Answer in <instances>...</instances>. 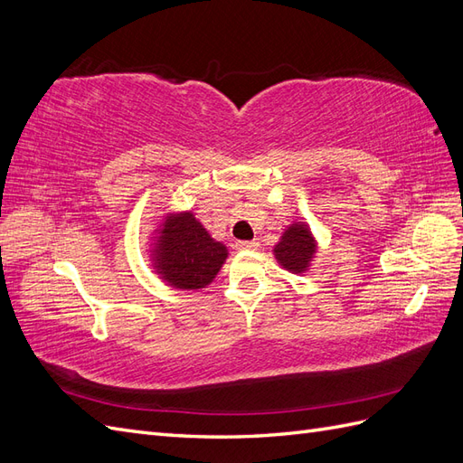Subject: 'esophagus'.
<instances>
[{
  "label": "esophagus",
  "instance_id": "esophagus-1",
  "mask_svg": "<svg viewBox=\"0 0 463 463\" xmlns=\"http://www.w3.org/2000/svg\"><path fill=\"white\" fill-rule=\"evenodd\" d=\"M235 247L240 250H255L259 249V241H237Z\"/></svg>",
  "mask_w": 463,
  "mask_h": 463
}]
</instances>
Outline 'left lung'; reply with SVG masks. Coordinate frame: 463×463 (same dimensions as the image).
<instances>
[{
  "label": "left lung",
  "instance_id": "1",
  "mask_svg": "<svg viewBox=\"0 0 463 463\" xmlns=\"http://www.w3.org/2000/svg\"><path fill=\"white\" fill-rule=\"evenodd\" d=\"M318 253V241L311 226L307 222H291L279 235V241L274 245L272 255L279 269L291 274H305L311 270L313 260Z\"/></svg>",
  "mask_w": 463,
  "mask_h": 463
}]
</instances>
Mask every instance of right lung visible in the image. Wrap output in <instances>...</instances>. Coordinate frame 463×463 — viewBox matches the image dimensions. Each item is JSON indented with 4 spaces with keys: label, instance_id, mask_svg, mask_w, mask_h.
<instances>
[{
    "label": "right lung",
    "instance_id": "1",
    "mask_svg": "<svg viewBox=\"0 0 463 463\" xmlns=\"http://www.w3.org/2000/svg\"><path fill=\"white\" fill-rule=\"evenodd\" d=\"M148 262L165 286L199 291L214 282L228 259V247L216 241L193 210L158 216L148 233Z\"/></svg>",
    "mask_w": 463,
    "mask_h": 463
}]
</instances>
